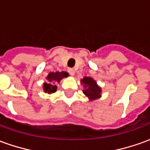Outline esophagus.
<instances>
[{"label": "esophagus", "instance_id": "1", "mask_svg": "<svg viewBox=\"0 0 150 150\" xmlns=\"http://www.w3.org/2000/svg\"><path fill=\"white\" fill-rule=\"evenodd\" d=\"M68 72H69L70 75H75V70H74L73 68H69V69H68Z\"/></svg>", "mask_w": 150, "mask_h": 150}]
</instances>
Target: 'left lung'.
I'll list each match as a JSON object with an SVG mask.
<instances>
[{
	"label": "left lung",
	"mask_w": 150,
	"mask_h": 150,
	"mask_svg": "<svg viewBox=\"0 0 150 150\" xmlns=\"http://www.w3.org/2000/svg\"><path fill=\"white\" fill-rule=\"evenodd\" d=\"M83 84V93L88 97L89 100H94L101 97V88L97 84V82L91 77H83L81 79Z\"/></svg>",
	"instance_id": "obj_1"
}]
</instances>
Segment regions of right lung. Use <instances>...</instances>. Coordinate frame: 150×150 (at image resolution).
Listing matches in <instances>:
<instances>
[{
	"label": "right lung",
	"mask_w": 150,
	"mask_h": 150,
	"mask_svg": "<svg viewBox=\"0 0 150 150\" xmlns=\"http://www.w3.org/2000/svg\"><path fill=\"white\" fill-rule=\"evenodd\" d=\"M69 74L66 71L62 72H50L48 75L47 76V81L43 83V90L44 92L47 93H52L57 91V86L56 85L57 83H60V81L63 78L67 77Z\"/></svg>",
	"instance_id": "1"
}]
</instances>
